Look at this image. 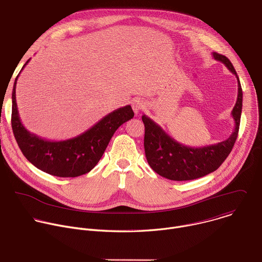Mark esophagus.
<instances>
[{
    "instance_id": "obj_1",
    "label": "esophagus",
    "mask_w": 262,
    "mask_h": 262,
    "mask_svg": "<svg viewBox=\"0 0 262 262\" xmlns=\"http://www.w3.org/2000/svg\"><path fill=\"white\" fill-rule=\"evenodd\" d=\"M132 107H133V110L135 112V114H139L142 110L145 108V103L141 99H135L132 102Z\"/></svg>"
}]
</instances>
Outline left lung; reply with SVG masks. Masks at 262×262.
I'll use <instances>...</instances> for the list:
<instances>
[{
  "mask_svg": "<svg viewBox=\"0 0 262 262\" xmlns=\"http://www.w3.org/2000/svg\"><path fill=\"white\" fill-rule=\"evenodd\" d=\"M212 57L225 65L237 80V99L231 112L234 120L233 132L225 141L195 148L178 143L152 119L143 115L142 120L145 126L144 148L147 162L155 172L167 179L176 181L192 180L215 171L231 152L237 138L243 107L241 82L227 57L217 53H212Z\"/></svg>",
  "mask_w": 262,
  "mask_h": 262,
  "instance_id": "obj_1",
  "label": "left lung"
}]
</instances>
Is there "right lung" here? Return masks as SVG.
<instances>
[{
  "instance_id": "right-lung-1",
  "label": "right lung",
  "mask_w": 262,
  "mask_h": 262,
  "mask_svg": "<svg viewBox=\"0 0 262 262\" xmlns=\"http://www.w3.org/2000/svg\"><path fill=\"white\" fill-rule=\"evenodd\" d=\"M23 66L21 70L29 63ZM17 78L12 90L11 125L26 159L39 170L58 177H77L90 172L101 159L117 128L134 117L129 104L111 112L83 134L63 141H50L30 133L21 123L16 97Z\"/></svg>"
}]
</instances>
